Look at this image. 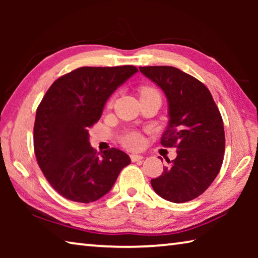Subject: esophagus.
<instances>
[{
  "label": "esophagus",
  "mask_w": 258,
  "mask_h": 258,
  "mask_svg": "<svg viewBox=\"0 0 258 258\" xmlns=\"http://www.w3.org/2000/svg\"><path fill=\"white\" fill-rule=\"evenodd\" d=\"M143 159V156L141 155H131V160L135 163V161H141Z\"/></svg>",
  "instance_id": "1"
}]
</instances>
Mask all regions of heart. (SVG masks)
<instances>
[{
    "label": "heart",
    "mask_w": 258,
    "mask_h": 258,
    "mask_svg": "<svg viewBox=\"0 0 258 258\" xmlns=\"http://www.w3.org/2000/svg\"><path fill=\"white\" fill-rule=\"evenodd\" d=\"M148 91H155V90L149 89V87H145V89L141 90V93L148 92ZM121 141H123L124 146L131 148V149H138V148L142 146L141 135L137 132H130L127 134H125L123 139H121Z\"/></svg>",
    "instance_id": "1"
}]
</instances>
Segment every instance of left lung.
Returning a JSON list of instances; mask_svg holds the SVG:
<instances>
[{
	"mask_svg": "<svg viewBox=\"0 0 258 258\" xmlns=\"http://www.w3.org/2000/svg\"><path fill=\"white\" fill-rule=\"evenodd\" d=\"M163 90L168 125L161 145L175 147L176 158L152 178V189L172 203H185L207 190L220 172L225 149L224 126L209 90L197 78L169 66L139 67Z\"/></svg>",
	"mask_w": 258,
	"mask_h": 258,
	"instance_id": "left-lung-1",
	"label": "left lung"
}]
</instances>
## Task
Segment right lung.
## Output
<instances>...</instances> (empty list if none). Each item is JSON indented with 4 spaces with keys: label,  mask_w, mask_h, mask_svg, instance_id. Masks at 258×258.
<instances>
[{
    "label": "right lung",
    "mask_w": 258,
    "mask_h": 258,
    "mask_svg": "<svg viewBox=\"0 0 258 258\" xmlns=\"http://www.w3.org/2000/svg\"><path fill=\"white\" fill-rule=\"evenodd\" d=\"M138 72L134 66L82 67L58 78L36 110L34 150L52 187L77 203H92L111 190L131 163L111 148L97 154L89 127L100 119L109 97Z\"/></svg>",
    "instance_id": "obj_1"
}]
</instances>
